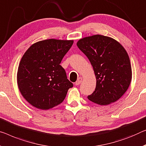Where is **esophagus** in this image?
I'll return each mask as SVG.
<instances>
[{"mask_svg": "<svg viewBox=\"0 0 146 146\" xmlns=\"http://www.w3.org/2000/svg\"><path fill=\"white\" fill-rule=\"evenodd\" d=\"M82 80V77H79V79H77V81H76V82H75V85H77V86L79 85V84H80V83H81Z\"/></svg>", "mask_w": 146, "mask_h": 146, "instance_id": "1", "label": "esophagus"}]
</instances>
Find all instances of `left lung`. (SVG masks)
<instances>
[{"instance_id":"left-lung-1","label":"left lung","mask_w":146,"mask_h":146,"mask_svg":"<svg viewBox=\"0 0 146 146\" xmlns=\"http://www.w3.org/2000/svg\"><path fill=\"white\" fill-rule=\"evenodd\" d=\"M77 45L90 62L96 77L95 90L88 96L89 100L102 106L118 100L132 79L125 49L115 39L100 35L80 39Z\"/></svg>"}]
</instances>
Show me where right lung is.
Instances as JSON below:
<instances>
[{"label": "right lung", "mask_w": 146, "mask_h": 146, "mask_svg": "<svg viewBox=\"0 0 146 146\" xmlns=\"http://www.w3.org/2000/svg\"><path fill=\"white\" fill-rule=\"evenodd\" d=\"M73 40L47 39L30 46L19 64L17 80L23 98L33 106L46 110L64 100L73 84L60 66Z\"/></svg>", "instance_id": "add662e5"}]
</instances>
